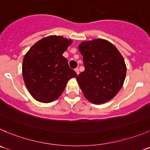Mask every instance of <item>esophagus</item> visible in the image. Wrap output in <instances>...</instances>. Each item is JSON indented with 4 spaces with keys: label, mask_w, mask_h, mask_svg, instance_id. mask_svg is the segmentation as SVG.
<instances>
[{
    "label": "esophagus",
    "mask_w": 150,
    "mask_h": 150,
    "mask_svg": "<svg viewBox=\"0 0 150 150\" xmlns=\"http://www.w3.org/2000/svg\"><path fill=\"white\" fill-rule=\"evenodd\" d=\"M75 71H76V74H79V68H75Z\"/></svg>",
    "instance_id": "1"
}]
</instances>
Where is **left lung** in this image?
<instances>
[{
  "label": "left lung",
  "mask_w": 150,
  "mask_h": 150,
  "mask_svg": "<svg viewBox=\"0 0 150 150\" xmlns=\"http://www.w3.org/2000/svg\"><path fill=\"white\" fill-rule=\"evenodd\" d=\"M85 71L76 80L87 99L94 104L108 102L120 91L127 68L115 45L102 39L83 42L79 45Z\"/></svg>",
  "instance_id": "8db88e82"
}]
</instances>
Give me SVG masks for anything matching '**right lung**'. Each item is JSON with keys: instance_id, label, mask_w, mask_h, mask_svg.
Wrapping results in <instances>:
<instances>
[{"instance_id": "add662e5", "label": "right lung", "mask_w": 150, "mask_h": 150, "mask_svg": "<svg viewBox=\"0 0 150 150\" xmlns=\"http://www.w3.org/2000/svg\"><path fill=\"white\" fill-rule=\"evenodd\" d=\"M72 41L49 36L29 49L23 61V76L27 89L37 101L49 103L57 99L70 79L77 76L62 56Z\"/></svg>"}]
</instances>
